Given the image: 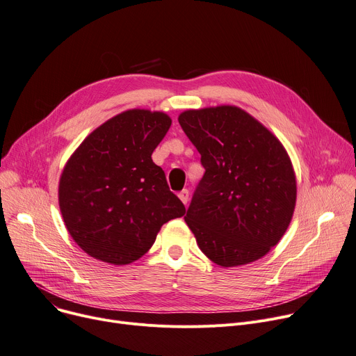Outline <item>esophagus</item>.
<instances>
[{
    "mask_svg": "<svg viewBox=\"0 0 356 356\" xmlns=\"http://www.w3.org/2000/svg\"><path fill=\"white\" fill-rule=\"evenodd\" d=\"M179 199L183 202V204H187V202H188V191H187V188H183V191L179 193Z\"/></svg>",
    "mask_w": 356,
    "mask_h": 356,
    "instance_id": "esophagus-1",
    "label": "esophagus"
}]
</instances>
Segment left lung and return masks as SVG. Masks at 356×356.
<instances>
[{
	"mask_svg": "<svg viewBox=\"0 0 356 356\" xmlns=\"http://www.w3.org/2000/svg\"><path fill=\"white\" fill-rule=\"evenodd\" d=\"M204 176L184 220L200 250L223 268L264 257L291 225L296 176L279 138L236 106L180 113Z\"/></svg>",
	"mask_w": 356,
	"mask_h": 356,
	"instance_id": "8db88e82",
	"label": "left lung"
}]
</instances>
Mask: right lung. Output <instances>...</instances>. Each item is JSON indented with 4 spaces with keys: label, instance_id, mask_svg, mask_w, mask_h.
Instances as JSON below:
<instances>
[{
    "label": "right lung",
    "instance_id": "obj_1",
    "mask_svg": "<svg viewBox=\"0 0 356 356\" xmlns=\"http://www.w3.org/2000/svg\"><path fill=\"white\" fill-rule=\"evenodd\" d=\"M172 126L163 111L111 117L67 160L58 204L73 241L91 257L123 266L153 246L161 226L186 209L152 154Z\"/></svg>",
    "mask_w": 356,
    "mask_h": 356
}]
</instances>
